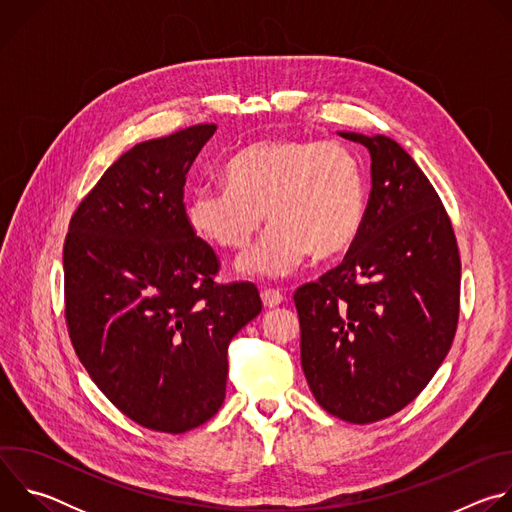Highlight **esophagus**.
<instances>
[{"label": "esophagus", "instance_id": "esophagus-1", "mask_svg": "<svg viewBox=\"0 0 512 512\" xmlns=\"http://www.w3.org/2000/svg\"><path fill=\"white\" fill-rule=\"evenodd\" d=\"M261 300H263L265 308H275V306L283 304V294H279V291H275V289H263Z\"/></svg>", "mask_w": 512, "mask_h": 512}]
</instances>
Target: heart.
<instances>
[{
	"mask_svg": "<svg viewBox=\"0 0 512 512\" xmlns=\"http://www.w3.org/2000/svg\"><path fill=\"white\" fill-rule=\"evenodd\" d=\"M225 182L190 190L186 223L204 243L239 251L265 212L269 229L237 263L247 277L279 279L308 253L338 255L356 241L364 221L360 162L338 141H255L227 162Z\"/></svg>",
	"mask_w": 512,
	"mask_h": 512,
	"instance_id": "obj_1",
	"label": "heart"
}]
</instances>
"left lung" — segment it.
<instances>
[{
    "label": "left lung",
    "instance_id": "1",
    "mask_svg": "<svg viewBox=\"0 0 512 512\" xmlns=\"http://www.w3.org/2000/svg\"><path fill=\"white\" fill-rule=\"evenodd\" d=\"M371 154V196L344 261L302 285V369L350 423L401 411L444 362L458 326L460 255L440 196L387 135L338 131Z\"/></svg>",
    "mask_w": 512,
    "mask_h": 512
}]
</instances>
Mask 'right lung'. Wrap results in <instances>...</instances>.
Returning <instances> with one entry per match:
<instances>
[{"label": "right lung", "instance_id": "1", "mask_svg": "<svg viewBox=\"0 0 512 512\" xmlns=\"http://www.w3.org/2000/svg\"><path fill=\"white\" fill-rule=\"evenodd\" d=\"M214 131L133 145L77 208L62 255L77 356L119 411L164 433L221 409L229 342L261 312L253 283H214L218 259L186 223V174Z\"/></svg>", "mask_w": 512, "mask_h": 512}]
</instances>
